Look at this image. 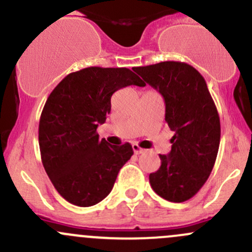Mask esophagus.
Instances as JSON below:
<instances>
[{
  "mask_svg": "<svg viewBox=\"0 0 252 252\" xmlns=\"http://www.w3.org/2000/svg\"><path fill=\"white\" fill-rule=\"evenodd\" d=\"M133 151H134L135 155H141V153H144L146 150L141 148L137 144H133Z\"/></svg>",
  "mask_w": 252,
  "mask_h": 252,
  "instance_id": "obj_1",
  "label": "esophagus"
}]
</instances>
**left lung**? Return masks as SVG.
Returning a JSON list of instances; mask_svg holds the SVG:
<instances>
[{"label":"left lung","mask_w":252,"mask_h":252,"mask_svg":"<svg viewBox=\"0 0 252 252\" xmlns=\"http://www.w3.org/2000/svg\"><path fill=\"white\" fill-rule=\"evenodd\" d=\"M133 70L158 91L165 102V122L175 131L168 156L150 174L153 190L164 199L182 203L203 187L215 164L221 139L217 108L205 79L193 66L163 62Z\"/></svg>","instance_id":"1"}]
</instances>
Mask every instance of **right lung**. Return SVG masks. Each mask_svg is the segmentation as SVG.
<instances>
[{"mask_svg":"<svg viewBox=\"0 0 252 252\" xmlns=\"http://www.w3.org/2000/svg\"><path fill=\"white\" fill-rule=\"evenodd\" d=\"M146 84L126 67H87L70 73L50 93L38 126L41 159L63 199L92 206L108 195L118 171L133 156L129 142L111 146L96 129L111 111V96Z\"/></svg>","mask_w":252,"mask_h":252,"instance_id":"1","label":"right lung"}]
</instances>
